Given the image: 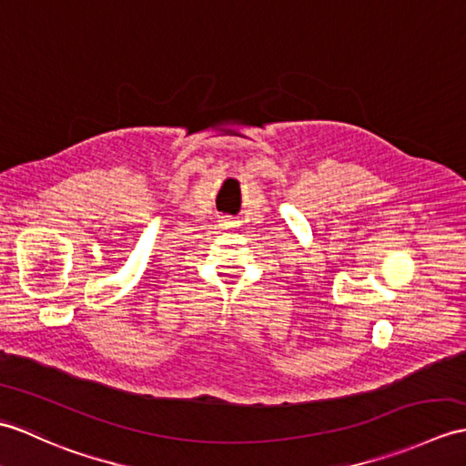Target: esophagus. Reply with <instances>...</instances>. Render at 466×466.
Wrapping results in <instances>:
<instances>
[{"mask_svg":"<svg viewBox=\"0 0 466 466\" xmlns=\"http://www.w3.org/2000/svg\"><path fill=\"white\" fill-rule=\"evenodd\" d=\"M236 222H232V220H224L222 222V226H224V228H232V226H234Z\"/></svg>","mask_w":466,"mask_h":466,"instance_id":"obj_1","label":"esophagus"}]
</instances>
